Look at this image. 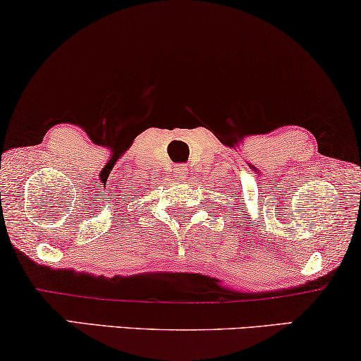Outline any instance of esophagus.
<instances>
[{"mask_svg":"<svg viewBox=\"0 0 361 361\" xmlns=\"http://www.w3.org/2000/svg\"><path fill=\"white\" fill-rule=\"evenodd\" d=\"M172 174H174L177 180L185 179V177H187V167L185 166H176L174 171H172Z\"/></svg>","mask_w":361,"mask_h":361,"instance_id":"esophagus-1","label":"esophagus"}]
</instances>
